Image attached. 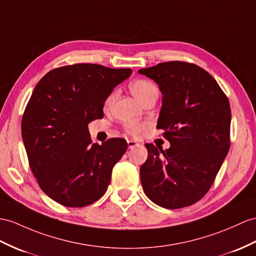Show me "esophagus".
Returning <instances> with one entry per match:
<instances>
[{
    "label": "esophagus",
    "mask_w": 256,
    "mask_h": 256,
    "mask_svg": "<svg viewBox=\"0 0 256 256\" xmlns=\"http://www.w3.org/2000/svg\"><path fill=\"white\" fill-rule=\"evenodd\" d=\"M127 143H128V148H129L139 146V142H136V141H134V140H128Z\"/></svg>",
    "instance_id": "34e87169"
}]
</instances>
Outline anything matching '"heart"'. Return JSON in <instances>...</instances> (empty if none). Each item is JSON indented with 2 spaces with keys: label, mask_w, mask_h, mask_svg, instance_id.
<instances>
[{
  "label": "heart",
  "mask_w": 256,
  "mask_h": 256,
  "mask_svg": "<svg viewBox=\"0 0 256 256\" xmlns=\"http://www.w3.org/2000/svg\"><path fill=\"white\" fill-rule=\"evenodd\" d=\"M130 91H132V94L139 100L141 103H143L151 96H158V86L151 81L144 80V79H139L134 80L129 86ZM116 98V92L110 93L108 96L106 102H105V106L108 108L110 105L114 102ZM146 127V124H141V122H128L126 126H124V130L130 136H138L143 129Z\"/></svg>",
  "instance_id": "heart-1"
}]
</instances>
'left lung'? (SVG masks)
<instances>
[{"mask_svg": "<svg viewBox=\"0 0 256 256\" xmlns=\"http://www.w3.org/2000/svg\"><path fill=\"white\" fill-rule=\"evenodd\" d=\"M138 72L158 84L163 98L156 127L170 143L165 151L146 144L143 191L158 206H189L206 194L228 154L229 101L216 80L194 64L166 62Z\"/></svg>", "mask_w": 256, "mask_h": 256, "instance_id": "left-lung-1", "label": "left lung"}]
</instances>
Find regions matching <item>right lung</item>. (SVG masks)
<instances>
[{
  "instance_id": "right-lung-1",
  "label": "right lung",
  "mask_w": 256,
  "mask_h": 256,
  "mask_svg": "<svg viewBox=\"0 0 256 256\" xmlns=\"http://www.w3.org/2000/svg\"><path fill=\"white\" fill-rule=\"evenodd\" d=\"M132 72L74 64L48 72L36 86L22 116V136L31 172L55 202L84 208L106 192L127 141L113 138L92 144L88 124L103 117L106 98Z\"/></svg>"
}]
</instances>
